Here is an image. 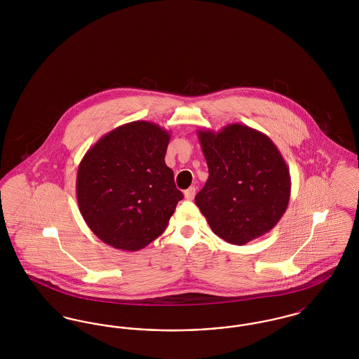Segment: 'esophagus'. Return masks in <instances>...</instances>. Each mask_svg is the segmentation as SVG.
Masks as SVG:
<instances>
[{
    "label": "esophagus",
    "instance_id": "1",
    "mask_svg": "<svg viewBox=\"0 0 359 359\" xmlns=\"http://www.w3.org/2000/svg\"><path fill=\"white\" fill-rule=\"evenodd\" d=\"M195 194H196V188L195 187H189L184 191V196H186L187 201H192L194 196H195Z\"/></svg>",
    "mask_w": 359,
    "mask_h": 359
}]
</instances>
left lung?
Listing matches in <instances>:
<instances>
[{"mask_svg":"<svg viewBox=\"0 0 359 359\" xmlns=\"http://www.w3.org/2000/svg\"><path fill=\"white\" fill-rule=\"evenodd\" d=\"M208 179L195 203L211 230L233 245L271 231L290 196V168L273 141L253 128L230 123L198 130Z\"/></svg>","mask_w":359,"mask_h":359,"instance_id":"obj_1","label":"left lung"}]
</instances>
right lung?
<instances>
[{
    "label": "right lung",
    "instance_id": "obj_1",
    "mask_svg": "<svg viewBox=\"0 0 359 359\" xmlns=\"http://www.w3.org/2000/svg\"><path fill=\"white\" fill-rule=\"evenodd\" d=\"M170 133L148 121L125 123L101 137L76 175L79 211L104 243L136 252L163 234L182 191L165 164Z\"/></svg>",
    "mask_w": 359,
    "mask_h": 359
}]
</instances>
